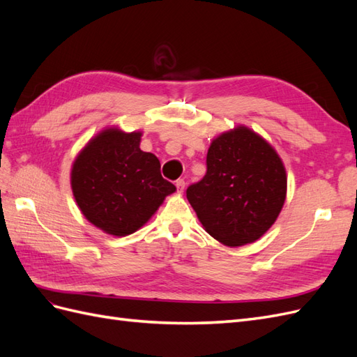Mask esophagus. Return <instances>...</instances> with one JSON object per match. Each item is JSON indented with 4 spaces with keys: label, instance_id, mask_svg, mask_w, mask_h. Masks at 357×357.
Returning <instances> with one entry per match:
<instances>
[{
    "label": "esophagus",
    "instance_id": "34e87169",
    "mask_svg": "<svg viewBox=\"0 0 357 357\" xmlns=\"http://www.w3.org/2000/svg\"><path fill=\"white\" fill-rule=\"evenodd\" d=\"M176 186H177L178 192H183V189H185V186H186V183H185V180H183V178H178L176 181Z\"/></svg>",
    "mask_w": 357,
    "mask_h": 357
}]
</instances>
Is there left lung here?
Here are the masks:
<instances>
[{"label":"left lung","instance_id":"left-lung-1","mask_svg":"<svg viewBox=\"0 0 357 357\" xmlns=\"http://www.w3.org/2000/svg\"><path fill=\"white\" fill-rule=\"evenodd\" d=\"M287 176L282 158L244 125L215 137L207 174L186 190L202 228L228 247L257 241L282 211Z\"/></svg>","mask_w":357,"mask_h":357}]
</instances>
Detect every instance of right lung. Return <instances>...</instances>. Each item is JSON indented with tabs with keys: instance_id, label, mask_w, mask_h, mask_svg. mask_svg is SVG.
<instances>
[{
	"instance_id": "1",
	"label": "right lung",
	"mask_w": 357,
	"mask_h": 357,
	"mask_svg": "<svg viewBox=\"0 0 357 357\" xmlns=\"http://www.w3.org/2000/svg\"><path fill=\"white\" fill-rule=\"evenodd\" d=\"M142 131L107 126L71 167V189L86 220L113 236L134 234L176 192L162 178L159 159L139 149Z\"/></svg>"
}]
</instances>
